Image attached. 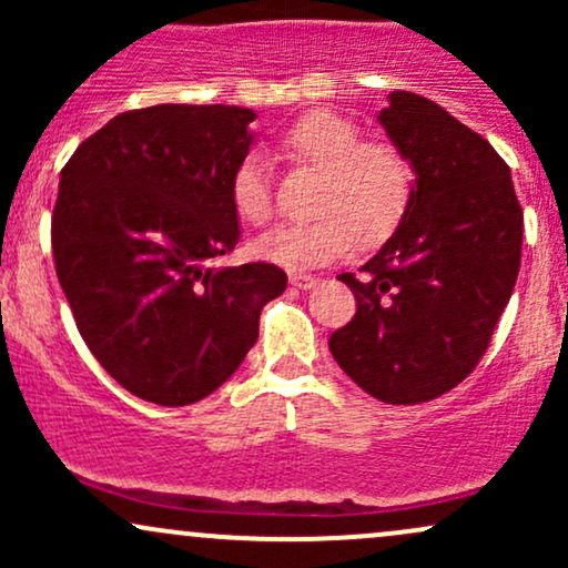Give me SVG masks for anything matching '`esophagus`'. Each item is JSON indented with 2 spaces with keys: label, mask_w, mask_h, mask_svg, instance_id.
<instances>
[{
  "label": "esophagus",
  "mask_w": 568,
  "mask_h": 568,
  "mask_svg": "<svg viewBox=\"0 0 568 568\" xmlns=\"http://www.w3.org/2000/svg\"><path fill=\"white\" fill-rule=\"evenodd\" d=\"M291 285H293V288L310 291V288H315V285H317V277L302 275V272H293V275H291Z\"/></svg>",
  "instance_id": "1"
}]
</instances>
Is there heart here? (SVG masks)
<instances>
[{
  "instance_id": "heart-1",
  "label": "heart",
  "mask_w": 568,
  "mask_h": 568,
  "mask_svg": "<svg viewBox=\"0 0 568 568\" xmlns=\"http://www.w3.org/2000/svg\"><path fill=\"white\" fill-rule=\"evenodd\" d=\"M285 158L321 168L312 221L283 224L256 240L264 262L312 270L334 262L352 245L361 251L387 243L406 219L416 192L414 165L400 149L366 141L357 122L315 109L298 116L280 139ZM234 213L253 226L272 219V186L258 154H247L230 181Z\"/></svg>"
}]
</instances>
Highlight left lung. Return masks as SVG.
<instances>
[{
    "mask_svg": "<svg viewBox=\"0 0 568 568\" xmlns=\"http://www.w3.org/2000/svg\"><path fill=\"white\" fill-rule=\"evenodd\" d=\"M379 122L414 165V202L361 277L338 275L357 312L328 347L376 400L414 406L484 357L518 280L524 211L507 162L438 103L395 90Z\"/></svg>",
    "mask_w": 568,
    "mask_h": 568,
    "instance_id": "1",
    "label": "left lung"
}]
</instances>
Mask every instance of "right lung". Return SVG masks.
Masks as SVG:
<instances>
[{"label": "right lung", "mask_w": 568, "mask_h": 568, "mask_svg": "<svg viewBox=\"0 0 568 568\" xmlns=\"http://www.w3.org/2000/svg\"><path fill=\"white\" fill-rule=\"evenodd\" d=\"M251 109L160 103L77 146L53 211L55 275L95 361L128 393L189 406L219 389L288 285L275 264L211 266L240 240L230 181Z\"/></svg>", "instance_id": "right-lung-1"}]
</instances>
